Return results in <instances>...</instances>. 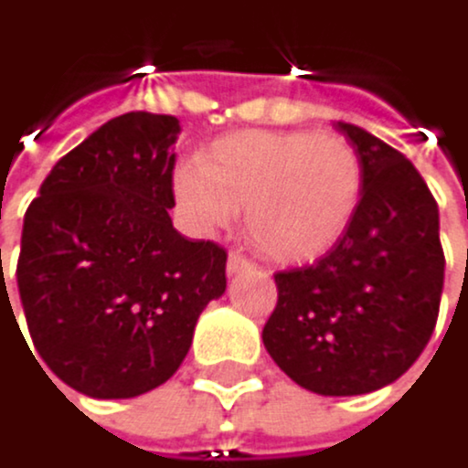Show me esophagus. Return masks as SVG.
<instances>
[{
	"label": "esophagus",
	"instance_id": "esophagus-1",
	"mask_svg": "<svg viewBox=\"0 0 468 468\" xmlns=\"http://www.w3.org/2000/svg\"><path fill=\"white\" fill-rule=\"evenodd\" d=\"M247 269H252V261H250L247 255H241V252H229V258H227V274H241V271H247Z\"/></svg>",
	"mask_w": 468,
	"mask_h": 468
}]
</instances>
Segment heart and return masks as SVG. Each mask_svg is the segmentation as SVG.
<instances>
[{"label":"heart","instance_id":"1","mask_svg":"<svg viewBox=\"0 0 468 468\" xmlns=\"http://www.w3.org/2000/svg\"><path fill=\"white\" fill-rule=\"evenodd\" d=\"M365 183L351 139L310 131L224 133L172 172L175 199L197 229H221L244 207L250 241L282 263L335 250L362 207Z\"/></svg>","mask_w":468,"mask_h":468}]
</instances>
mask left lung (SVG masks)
I'll return each mask as SVG.
<instances>
[{"label":"left lung","mask_w":468,"mask_h":468,"mask_svg":"<svg viewBox=\"0 0 468 468\" xmlns=\"http://www.w3.org/2000/svg\"><path fill=\"white\" fill-rule=\"evenodd\" d=\"M365 161L362 207L318 263L277 271L263 343L315 395H367L425 351L444 288L439 205L414 164L359 125L340 122Z\"/></svg>","instance_id":"1"}]
</instances>
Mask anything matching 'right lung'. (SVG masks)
Returning <instances> with one entry per match:
<instances>
[{"mask_svg": "<svg viewBox=\"0 0 468 468\" xmlns=\"http://www.w3.org/2000/svg\"><path fill=\"white\" fill-rule=\"evenodd\" d=\"M177 133L172 114L103 122L54 164L24 216L16 280L35 354L98 400L161 387L227 288L224 247L183 239L166 213Z\"/></svg>", "mask_w": 468, "mask_h": 468, "instance_id": "add662e5", "label": "right lung"}]
</instances>
